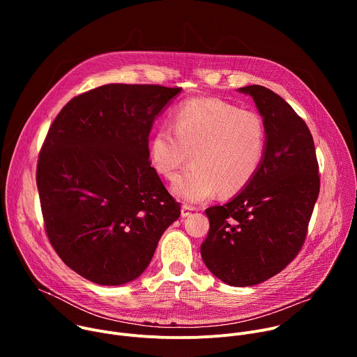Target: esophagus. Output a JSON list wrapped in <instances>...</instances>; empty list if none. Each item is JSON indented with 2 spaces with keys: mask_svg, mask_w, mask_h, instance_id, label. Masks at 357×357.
<instances>
[{
  "mask_svg": "<svg viewBox=\"0 0 357 357\" xmlns=\"http://www.w3.org/2000/svg\"><path fill=\"white\" fill-rule=\"evenodd\" d=\"M193 211H195V208H192V206H189V205H182L181 215H182V218H186V216H189Z\"/></svg>",
  "mask_w": 357,
  "mask_h": 357,
  "instance_id": "esophagus-1",
  "label": "esophagus"
}]
</instances>
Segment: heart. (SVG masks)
Here are the masks:
<instances>
[{"label": "heart", "instance_id": "obj_1", "mask_svg": "<svg viewBox=\"0 0 357 357\" xmlns=\"http://www.w3.org/2000/svg\"><path fill=\"white\" fill-rule=\"evenodd\" d=\"M171 127L152 134L148 157L165 179H172L192 158L193 165L172 183V192L185 202L211 199L218 190L222 195L241 190L264 160L267 128L263 117L220 98L185 101Z\"/></svg>", "mask_w": 357, "mask_h": 357}]
</instances>
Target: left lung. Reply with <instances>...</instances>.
<instances>
[{
  "label": "left lung",
  "mask_w": 357,
  "mask_h": 357,
  "mask_svg": "<svg viewBox=\"0 0 357 357\" xmlns=\"http://www.w3.org/2000/svg\"><path fill=\"white\" fill-rule=\"evenodd\" d=\"M250 94L267 128L259 172L234 199L206 209L211 229L200 245L209 271L231 287L260 284L299 252L319 195L312 134L287 101L252 84Z\"/></svg>",
  "instance_id": "8db88e82"
}]
</instances>
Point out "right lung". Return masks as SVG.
I'll use <instances>...</instances> for the list:
<instances>
[{
    "instance_id": "add662e5",
    "label": "right lung",
    "mask_w": 357,
    "mask_h": 357,
    "mask_svg": "<svg viewBox=\"0 0 357 357\" xmlns=\"http://www.w3.org/2000/svg\"><path fill=\"white\" fill-rule=\"evenodd\" d=\"M181 90L100 86L73 97L47 131L36 167L45 230L62 261L91 282L138 278L181 216L148 160L152 124Z\"/></svg>"
}]
</instances>
